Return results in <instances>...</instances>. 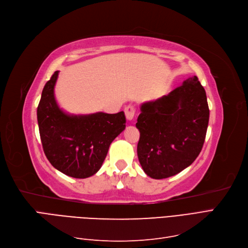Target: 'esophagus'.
<instances>
[{"mask_svg":"<svg viewBox=\"0 0 248 248\" xmlns=\"http://www.w3.org/2000/svg\"><path fill=\"white\" fill-rule=\"evenodd\" d=\"M135 112H136V109H135L134 105L129 104V105H126L124 107V113H125V116H126L127 119H129V121H132V119L134 118Z\"/></svg>","mask_w":248,"mask_h":248,"instance_id":"esophagus-1","label":"esophagus"}]
</instances>
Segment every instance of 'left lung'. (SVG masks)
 I'll use <instances>...</instances> for the list:
<instances>
[{
	"label": "left lung",
	"mask_w": 248,
	"mask_h": 248,
	"mask_svg": "<svg viewBox=\"0 0 248 248\" xmlns=\"http://www.w3.org/2000/svg\"><path fill=\"white\" fill-rule=\"evenodd\" d=\"M208 119L205 90L195 76L169 95L143 103L137 153L146 175L166 179L188 168L202 149Z\"/></svg>",
	"instance_id": "1"
}]
</instances>
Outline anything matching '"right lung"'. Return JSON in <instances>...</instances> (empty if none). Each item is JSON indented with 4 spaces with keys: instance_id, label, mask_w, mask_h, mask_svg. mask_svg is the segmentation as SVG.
Instances as JSON below:
<instances>
[{
    "instance_id": "right-lung-1",
    "label": "right lung",
    "mask_w": 248,
    "mask_h": 248,
    "mask_svg": "<svg viewBox=\"0 0 248 248\" xmlns=\"http://www.w3.org/2000/svg\"><path fill=\"white\" fill-rule=\"evenodd\" d=\"M59 71L46 82L38 106V124L44 152L64 175L86 179L102 167L109 146L125 129L124 111L73 115L58 106L54 88Z\"/></svg>"
}]
</instances>
